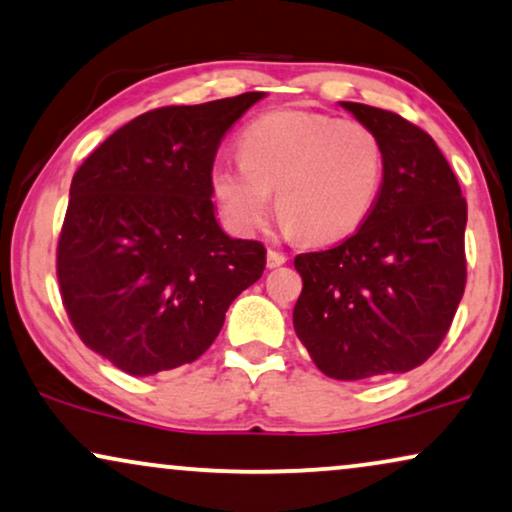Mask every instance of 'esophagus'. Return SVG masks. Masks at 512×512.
<instances>
[{
  "mask_svg": "<svg viewBox=\"0 0 512 512\" xmlns=\"http://www.w3.org/2000/svg\"><path fill=\"white\" fill-rule=\"evenodd\" d=\"M285 262H288V257H285L283 252H278V250H274V248H269V252H267V267H269V269L283 267Z\"/></svg>",
  "mask_w": 512,
  "mask_h": 512,
  "instance_id": "34e87169",
  "label": "esophagus"
}]
</instances>
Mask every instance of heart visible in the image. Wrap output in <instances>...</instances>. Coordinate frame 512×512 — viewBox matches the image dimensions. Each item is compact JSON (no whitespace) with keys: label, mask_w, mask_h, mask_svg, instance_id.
<instances>
[{"label":"heart","mask_w":512,"mask_h":512,"mask_svg":"<svg viewBox=\"0 0 512 512\" xmlns=\"http://www.w3.org/2000/svg\"><path fill=\"white\" fill-rule=\"evenodd\" d=\"M241 163L210 170V192L236 234L267 222L271 192L285 229L311 243L356 231L377 201L384 149L374 131L353 119L311 109H278L238 135Z\"/></svg>","instance_id":"obj_1"}]
</instances>
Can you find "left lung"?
Here are the masks:
<instances>
[{
    "mask_svg": "<svg viewBox=\"0 0 512 512\" xmlns=\"http://www.w3.org/2000/svg\"><path fill=\"white\" fill-rule=\"evenodd\" d=\"M384 149L377 201L358 231L302 252L292 323L327 377L410 372L438 351L466 288V199L431 135L395 112L342 102Z\"/></svg>",
    "mask_w": 512,
    "mask_h": 512,
    "instance_id": "left-lung-1",
    "label": "left lung"
}]
</instances>
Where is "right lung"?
<instances>
[{"mask_svg": "<svg viewBox=\"0 0 512 512\" xmlns=\"http://www.w3.org/2000/svg\"><path fill=\"white\" fill-rule=\"evenodd\" d=\"M264 93L140 114L77 168L56 274L88 349L133 377L194 363L260 281L267 248L215 220L220 142Z\"/></svg>", "mask_w": 512, "mask_h": 512, "instance_id": "add662e5", "label": "right lung"}]
</instances>
